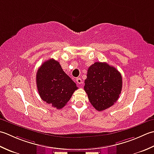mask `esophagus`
<instances>
[{"label": "esophagus", "instance_id": "obj_1", "mask_svg": "<svg viewBox=\"0 0 154 154\" xmlns=\"http://www.w3.org/2000/svg\"><path fill=\"white\" fill-rule=\"evenodd\" d=\"M76 82H77L78 84H81L82 83V79H81L80 78H76Z\"/></svg>", "mask_w": 154, "mask_h": 154}]
</instances>
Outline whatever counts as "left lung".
Wrapping results in <instances>:
<instances>
[{"mask_svg": "<svg viewBox=\"0 0 154 154\" xmlns=\"http://www.w3.org/2000/svg\"><path fill=\"white\" fill-rule=\"evenodd\" d=\"M84 88L93 107L101 112L114 104L122 88L121 74L106 62H95L88 69Z\"/></svg>", "mask_w": 154, "mask_h": 154, "instance_id": "1", "label": "left lung"}]
</instances>
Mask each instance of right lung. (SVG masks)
Segmentation results:
<instances>
[{"label":"right lung","instance_id":"add662e5","mask_svg":"<svg viewBox=\"0 0 154 154\" xmlns=\"http://www.w3.org/2000/svg\"><path fill=\"white\" fill-rule=\"evenodd\" d=\"M36 79L40 98L58 109L66 104L78 89L76 83L64 72L59 62L53 58L40 66Z\"/></svg>","mask_w":154,"mask_h":154}]
</instances>
